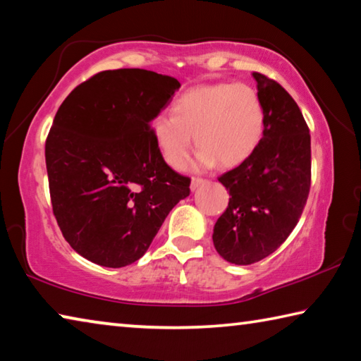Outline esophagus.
I'll return each mask as SVG.
<instances>
[{
  "mask_svg": "<svg viewBox=\"0 0 361 361\" xmlns=\"http://www.w3.org/2000/svg\"><path fill=\"white\" fill-rule=\"evenodd\" d=\"M207 183H209V180H205V178H192V181H191V189H192V191H195V189L200 188V186H204V185H207Z\"/></svg>",
  "mask_w": 361,
  "mask_h": 361,
  "instance_id": "obj_1",
  "label": "esophagus"
}]
</instances>
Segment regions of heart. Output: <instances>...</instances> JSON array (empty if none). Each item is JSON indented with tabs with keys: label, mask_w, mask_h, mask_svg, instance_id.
Returning a JSON list of instances; mask_svg holds the SVG:
<instances>
[{
	"label": "heart",
	"mask_w": 361,
	"mask_h": 361,
	"mask_svg": "<svg viewBox=\"0 0 361 361\" xmlns=\"http://www.w3.org/2000/svg\"><path fill=\"white\" fill-rule=\"evenodd\" d=\"M266 111L261 95L247 82L204 84L186 90L173 102L172 114L151 122L164 161L175 170L186 166L195 145L202 148L199 161L235 167L245 162L264 135Z\"/></svg>",
	"instance_id": "obj_1"
}]
</instances>
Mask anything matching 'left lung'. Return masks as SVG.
Wrapping results in <instances>:
<instances>
[{"mask_svg": "<svg viewBox=\"0 0 361 361\" xmlns=\"http://www.w3.org/2000/svg\"><path fill=\"white\" fill-rule=\"evenodd\" d=\"M253 78L264 135L245 162L218 178L231 197L213 229L216 252L239 266L264 259L288 239L310 189V133L301 109L277 81L256 71Z\"/></svg>", "mask_w": 361, "mask_h": 361, "instance_id": "left-lung-1", "label": "left lung"}]
</instances>
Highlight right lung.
Returning a JSON list of instances; mask_svg holds the SVG:
<instances>
[{
    "label": "right lung",
    "instance_id": "1",
    "mask_svg": "<svg viewBox=\"0 0 361 361\" xmlns=\"http://www.w3.org/2000/svg\"><path fill=\"white\" fill-rule=\"evenodd\" d=\"M180 82L140 68L100 71L71 90L46 140L54 216L85 259L124 267L142 258L191 178L167 166L151 121Z\"/></svg>",
    "mask_w": 361,
    "mask_h": 361
}]
</instances>
